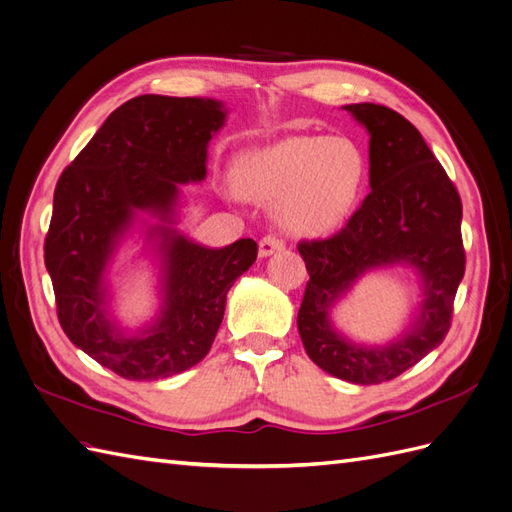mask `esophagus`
<instances>
[{"label": "esophagus", "instance_id": "esophagus-1", "mask_svg": "<svg viewBox=\"0 0 512 512\" xmlns=\"http://www.w3.org/2000/svg\"><path fill=\"white\" fill-rule=\"evenodd\" d=\"M284 247H286V243L282 239H277L273 235H267V237H262L260 243H258V254L262 258H267V256L275 254V252H282Z\"/></svg>", "mask_w": 512, "mask_h": 512}]
</instances>
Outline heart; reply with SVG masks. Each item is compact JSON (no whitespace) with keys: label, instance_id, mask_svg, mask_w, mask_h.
I'll list each match as a JSON object with an SVG mask.
<instances>
[{"label":"heart","instance_id":"obj_1","mask_svg":"<svg viewBox=\"0 0 512 512\" xmlns=\"http://www.w3.org/2000/svg\"><path fill=\"white\" fill-rule=\"evenodd\" d=\"M363 158L346 138L286 136L239 156L235 185L256 203H275L292 235H322L342 222L359 196Z\"/></svg>","mask_w":512,"mask_h":512}]
</instances>
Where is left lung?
Returning <instances> with one entry per match:
<instances>
[{
  "mask_svg": "<svg viewBox=\"0 0 512 512\" xmlns=\"http://www.w3.org/2000/svg\"><path fill=\"white\" fill-rule=\"evenodd\" d=\"M346 111L369 134V188L348 224L322 241H301L309 282L297 316L305 352L352 384L393 380L442 344L466 271L461 198L412 123L393 108L361 102ZM410 266L424 299L411 327L382 347L356 345L334 329V305L369 270Z\"/></svg>",
  "mask_w": 512,
  "mask_h": 512,
  "instance_id": "left-lung-1",
  "label": "left lung"
}]
</instances>
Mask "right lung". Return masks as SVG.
Instances as JSON below:
<instances>
[{
    "instance_id": "1",
    "label": "right lung",
    "mask_w": 512,
    "mask_h": 512,
    "mask_svg": "<svg viewBox=\"0 0 512 512\" xmlns=\"http://www.w3.org/2000/svg\"><path fill=\"white\" fill-rule=\"evenodd\" d=\"M226 115L211 98H132L57 181L44 265L59 324L76 348L126 380H164L203 361L228 290L258 256L254 239L207 247L175 228L179 188L207 177V147ZM136 225L159 260L161 309L128 332L110 314L107 267Z\"/></svg>"
}]
</instances>
